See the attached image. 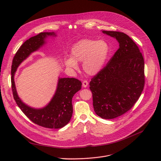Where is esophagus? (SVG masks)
<instances>
[{
	"label": "esophagus",
	"instance_id": "34e87169",
	"mask_svg": "<svg viewBox=\"0 0 161 161\" xmlns=\"http://www.w3.org/2000/svg\"><path fill=\"white\" fill-rule=\"evenodd\" d=\"M82 85H83V86L84 88L87 87V86L88 85V81H83V83H82Z\"/></svg>",
	"mask_w": 161,
	"mask_h": 161
}]
</instances>
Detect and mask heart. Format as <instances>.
<instances>
[{
	"instance_id": "obj_1",
	"label": "heart",
	"mask_w": 161,
	"mask_h": 161,
	"mask_svg": "<svg viewBox=\"0 0 161 161\" xmlns=\"http://www.w3.org/2000/svg\"><path fill=\"white\" fill-rule=\"evenodd\" d=\"M109 53V47L106 41L83 39L73 46L71 57L65 58L64 65L69 69H76L77 62H83L84 71L94 76L102 70Z\"/></svg>"
}]
</instances>
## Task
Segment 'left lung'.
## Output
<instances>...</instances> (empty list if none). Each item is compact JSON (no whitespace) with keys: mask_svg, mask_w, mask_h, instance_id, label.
<instances>
[{"mask_svg":"<svg viewBox=\"0 0 161 161\" xmlns=\"http://www.w3.org/2000/svg\"><path fill=\"white\" fill-rule=\"evenodd\" d=\"M102 32L119 42V48L90 82L97 115L113 119L122 115L138 100L145 84V62L137 46L127 34Z\"/></svg>","mask_w":161,"mask_h":161,"instance_id":"1","label":"left lung"}]
</instances>
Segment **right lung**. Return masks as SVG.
Here are the masks:
<instances>
[{"label": "right lung", "mask_w": 161, "mask_h": 161, "mask_svg": "<svg viewBox=\"0 0 161 161\" xmlns=\"http://www.w3.org/2000/svg\"><path fill=\"white\" fill-rule=\"evenodd\" d=\"M49 37H57V34L54 32H41L27 40L17 51L11 66L12 90L17 105L32 122L44 127L60 129L69 122L72 117V99L81 90V82L73 78L58 77L53 96L47 105L40 108L31 107L22 101L18 95L14 82L15 73L19 65L47 44Z\"/></svg>", "instance_id": "add662e5"}]
</instances>
